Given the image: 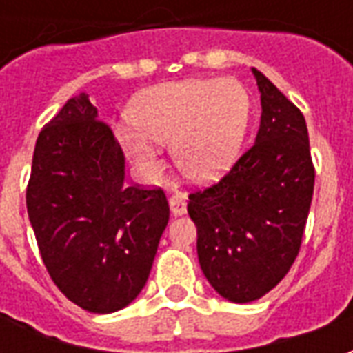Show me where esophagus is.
I'll return each instance as SVG.
<instances>
[{
  "label": "esophagus",
  "instance_id": "obj_1",
  "mask_svg": "<svg viewBox=\"0 0 353 353\" xmlns=\"http://www.w3.org/2000/svg\"><path fill=\"white\" fill-rule=\"evenodd\" d=\"M170 210L174 215H183L187 212V194L176 191L170 196Z\"/></svg>",
  "mask_w": 353,
  "mask_h": 353
}]
</instances>
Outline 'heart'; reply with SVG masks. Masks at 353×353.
Returning a JSON list of instances; mask_svg holds the SVG:
<instances>
[{"label":"heart","mask_w":353,"mask_h":353,"mask_svg":"<svg viewBox=\"0 0 353 353\" xmlns=\"http://www.w3.org/2000/svg\"><path fill=\"white\" fill-rule=\"evenodd\" d=\"M250 113V94L234 79L166 83L132 101V124L117 128V139L143 172L159 168V143L172 145V157L185 176L214 181L238 159Z\"/></svg>","instance_id":"b5f03b06"}]
</instances>
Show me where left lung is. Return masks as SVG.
Here are the masks:
<instances>
[{"label":"left lung","mask_w":353,"mask_h":353,"mask_svg":"<svg viewBox=\"0 0 353 353\" xmlns=\"http://www.w3.org/2000/svg\"><path fill=\"white\" fill-rule=\"evenodd\" d=\"M261 126L232 168L189 194L196 252L212 288L232 303H252L276 288L295 263L314 194L306 121L257 70Z\"/></svg>","instance_id":"1"}]
</instances>
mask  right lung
Masks as SVG:
<instances>
[{"instance_id": "obj_1", "label": "right lung", "mask_w": 353, "mask_h": 353, "mask_svg": "<svg viewBox=\"0 0 353 353\" xmlns=\"http://www.w3.org/2000/svg\"><path fill=\"white\" fill-rule=\"evenodd\" d=\"M26 206L52 281L94 314L139 295L170 219L161 187L124 185L123 149L87 94L39 132Z\"/></svg>"}]
</instances>
